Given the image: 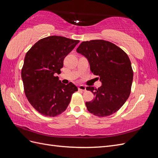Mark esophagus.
Here are the masks:
<instances>
[{
    "instance_id": "1",
    "label": "esophagus",
    "mask_w": 158,
    "mask_h": 158,
    "mask_svg": "<svg viewBox=\"0 0 158 158\" xmlns=\"http://www.w3.org/2000/svg\"><path fill=\"white\" fill-rule=\"evenodd\" d=\"M78 89L82 90V91H85V89H86V88H85V86H84V85H80L79 86H78Z\"/></svg>"
}]
</instances>
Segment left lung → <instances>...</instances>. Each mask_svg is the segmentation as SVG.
Listing matches in <instances>:
<instances>
[{
  "instance_id": "8db88e82",
  "label": "left lung",
  "mask_w": 158,
  "mask_h": 158,
  "mask_svg": "<svg viewBox=\"0 0 158 158\" xmlns=\"http://www.w3.org/2000/svg\"><path fill=\"white\" fill-rule=\"evenodd\" d=\"M89 62L90 70L102 82L98 89L88 86L94 95L85 102L88 111L98 117H107L117 112L131 94L133 71L126 52L105 40L83 41L76 49Z\"/></svg>"
}]
</instances>
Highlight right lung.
<instances>
[{"label":"right lung","instance_id":"add662e5","mask_svg":"<svg viewBox=\"0 0 158 158\" xmlns=\"http://www.w3.org/2000/svg\"><path fill=\"white\" fill-rule=\"evenodd\" d=\"M79 40L52 35L38 41L27 52L22 69L26 96L40 113L55 117L64 111L78 88L72 82L65 85L60 74L65 56Z\"/></svg>","mask_w":158,"mask_h":158}]
</instances>
